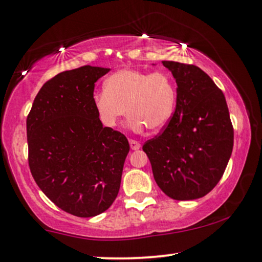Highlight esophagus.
<instances>
[{"mask_svg":"<svg viewBox=\"0 0 262 262\" xmlns=\"http://www.w3.org/2000/svg\"><path fill=\"white\" fill-rule=\"evenodd\" d=\"M129 144H130V148L133 150H138V149H140V147H141L140 142L135 141V140H129Z\"/></svg>","mask_w":262,"mask_h":262,"instance_id":"34e87169","label":"esophagus"}]
</instances>
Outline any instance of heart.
<instances>
[{
  "instance_id": "heart-1",
  "label": "heart",
  "mask_w": 262,
  "mask_h": 262,
  "mask_svg": "<svg viewBox=\"0 0 262 262\" xmlns=\"http://www.w3.org/2000/svg\"><path fill=\"white\" fill-rule=\"evenodd\" d=\"M177 88L169 74L121 69L104 81V91L93 97L94 108L103 126H118L127 112L128 126L134 132L144 128L161 130L173 115Z\"/></svg>"
}]
</instances>
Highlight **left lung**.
I'll use <instances>...</instances> for the list:
<instances>
[{
  "label": "left lung",
  "mask_w": 262,
  "mask_h": 262,
  "mask_svg": "<svg viewBox=\"0 0 262 262\" xmlns=\"http://www.w3.org/2000/svg\"><path fill=\"white\" fill-rule=\"evenodd\" d=\"M177 81L168 124L142 149L156 183L174 200L205 196L220 181L232 155L234 130L224 93L194 64L162 61Z\"/></svg>",
  "instance_id": "obj_1"
}]
</instances>
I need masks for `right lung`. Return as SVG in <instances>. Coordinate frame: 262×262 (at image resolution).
Instances as JSON below:
<instances>
[{"instance_id": "1", "label": "right lung", "mask_w": 262, "mask_h": 262, "mask_svg": "<svg viewBox=\"0 0 262 262\" xmlns=\"http://www.w3.org/2000/svg\"><path fill=\"white\" fill-rule=\"evenodd\" d=\"M109 68L83 67L47 81L27 118L35 182L58 208L80 217L103 213L118 196L129 143L103 127L94 108L95 82Z\"/></svg>"}]
</instances>
